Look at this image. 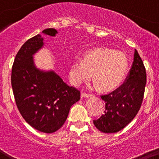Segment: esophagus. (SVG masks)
Wrapping results in <instances>:
<instances>
[{
  "instance_id": "34e87169",
  "label": "esophagus",
  "mask_w": 159,
  "mask_h": 159,
  "mask_svg": "<svg viewBox=\"0 0 159 159\" xmlns=\"http://www.w3.org/2000/svg\"><path fill=\"white\" fill-rule=\"evenodd\" d=\"M91 94H89V93H81V97H84V98H86V97H91Z\"/></svg>"
}]
</instances>
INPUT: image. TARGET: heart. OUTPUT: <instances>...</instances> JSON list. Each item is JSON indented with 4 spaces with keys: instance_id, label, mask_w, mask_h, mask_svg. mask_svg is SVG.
I'll return each instance as SVG.
<instances>
[{
    "instance_id": "heart-1",
    "label": "heart",
    "mask_w": 159,
    "mask_h": 159,
    "mask_svg": "<svg viewBox=\"0 0 159 159\" xmlns=\"http://www.w3.org/2000/svg\"><path fill=\"white\" fill-rule=\"evenodd\" d=\"M128 58L123 52L110 49L92 50L86 52L81 62H74L69 71L70 79L79 86L91 78L101 90L111 91L121 85L128 70Z\"/></svg>"
}]
</instances>
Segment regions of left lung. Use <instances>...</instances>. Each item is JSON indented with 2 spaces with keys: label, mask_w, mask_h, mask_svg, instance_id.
<instances>
[{
  "label": "left lung",
  "mask_w": 159,
  "mask_h": 159,
  "mask_svg": "<svg viewBox=\"0 0 159 159\" xmlns=\"http://www.w3.org/2000/svg\"><path fill=\"white\" fill-rule=\"evenodd\" d=\"M147 75L143 61L136 50L125 81L116 89L101 96L105 111L97 120L96 128L104 133H115L128 125L138 113L145 90Z\"/></svg>",
  "instance_id": "8db88e82"
}]
</instances>
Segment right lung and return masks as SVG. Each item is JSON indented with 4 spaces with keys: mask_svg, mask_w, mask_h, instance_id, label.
Listing matches in <instances>:
<instances>
[{
    "mask_svg": "<svg viewBox=\"0 0 159 159\" xmlns=\"http://www.w3.org/2000/svg\"><path fill=\"white\" fill-rule=\"evenodd\" d=\"M44 35L55 36V28ZM40 34L24 43L17 53L12 70V90L23 118L41 132L53 133L62 128L71 106L80 100V91L66 85L54 70H43L35 64L34 55L44 46Z\"/></svg>",
    "mask_w": 159,
    "mask_h": 159,
    "instance_id": "obj_1",
    "label": "right lung"
}]
</instances>
